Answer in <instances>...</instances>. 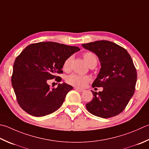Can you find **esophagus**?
Masks as SVG:
<instances>
[{
  "label": "esophagus",
  "instance_id": "34e87169",
  "mask_svg": "<svg viewBox=\"0 0 149 149\" xmlns=\"http://www.w3.org/2000/svg\"><path fill=\"white\" fill-rule=\"evenodd\" d=\"M75 89L76 90H77L78 92H84V90H83V89H81V88H75Z\"/></svg>",
  "mask_w": 149,
  "mask_h": 149
}]
</instances>
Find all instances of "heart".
Instances as JSON below:
<instances>
[{
	"label": "heart",
	"mask_w": 149,
	"mask_h": 149,
	"mask_svg": "<svg viewBox=\"0 0 149 149\" xmlns=\"http://www.w3.org/2000/svg\"><path fill=\"white\" fill-rule=\"evenodd\" d=\"M83 59L90 67L97 65V57L92 52H84L83 55ZM73 56H70L65 60L63 64V69L68 70L70 68L71 64L73 61ZM90 77L87 75H81L77 74H72L66 78V82L71 85L79 88H83L90 81Z\"/></svg>",
	"instance_id": "1"
}]
</instances>
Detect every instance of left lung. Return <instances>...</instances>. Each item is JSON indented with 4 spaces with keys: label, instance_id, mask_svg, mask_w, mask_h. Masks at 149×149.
<instances>
[{
    "label": "left lung",
    "instance_id": "8db88e82",
    "mask_svg": "<svg viewBox=\"0 0 149 149\" xmlns=\"http://www.w3.org/2000/svg\"><path fill=\"white\" fill-rule=\"evenodd\" d=\"M97 55L101 68L92 87H103L98 93L92 90L93 99L86 104L88 111L97 117L109 118L124 110L135 91L137 72L128 52L108 40L83 44Z\"/></svg>",
    "mask_w": 149,
    "mask_h": 149
}]
</instances>
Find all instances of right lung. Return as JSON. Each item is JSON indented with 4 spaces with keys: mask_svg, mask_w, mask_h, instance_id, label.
<instances>
[{
    "mask_svg": "<svg viewBox=\"0 0 149 149\" xmlns=\"http://www.w3.org/2000/svg\"><path fill=\"white\" fill-rule=\"evenodd\" d=\"M77 46L54 42L31 44L26 47L13 64L11 84L20 107L36 117L50 114L62 105L66 94L73 86L59 83L56 88H49V79L62 74L65 60L79 51Z\"/></svg>",
    "mask_w": 149,
    "mask_h": 149,
    "instance_id": "right-lung-1",
    "label": "right lung"
}]
</instances>
